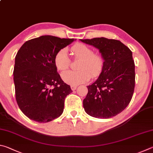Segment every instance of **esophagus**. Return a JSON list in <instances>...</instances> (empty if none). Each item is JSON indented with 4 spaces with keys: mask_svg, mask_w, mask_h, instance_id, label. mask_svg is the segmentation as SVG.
Instances as JSON below:
<instances>
[{
    "mask_svg": "<svg viewBox=\"0 0 153 153\" xmlns=\"http://www.w3.org/2000/svg\"><path fill=\"white\" fill-rule=\"evenodd\" d=\"M76 86H74V85H72V86L71 87V89L72 90V91H74V90H76Z\"/></svg>",
    "mask_w": 153,
    "mask_h": 153,
    "instance_id": "esophagus-1",
    "label": "esophagus"
}]
</instances>
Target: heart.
<instances>
[{"label": "heart", "mask_w": 153, "mask_h": 153, "mask_svg": "<svg viewBox=\"0 0 153 153\" xmlns=\"http://www.w3.org/2000/svg\"><path fill=\"white\" fill-rule=\"evenodd\" d=\"M75 58L80 59L77 71H66L62 74V79L67 84L77 85L84 83L91 79L97 78L101 74L104 66V60L98 53H93L90 47L83 44H76L71 48ZM54 64L58 71L68 69L71 64L68 52L65 48L58 51L54 56Z\"/></svg>", "instance_id": "1"}]
</instances>
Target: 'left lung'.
Here are the masks:
<instances>
[{"instance_id":"1","label":"left lung","mask_w":153,"mask_h":153,"mask_svg":"<svg viewBox=\"0 0 153 153\" xmlns=\"http://www.w3.org/2000/svg\"><path fill=\"white\" fill-rule=\"evenodd\" d=\"M100 50L103 71L83 100L85 111L97 118H110L124 110L132 100L135 86L132 52L119 40L105 37L81 39Z\"/></svg>"}]
</instances>
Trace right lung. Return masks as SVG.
Instances as JSON below:
<instances>
[{
    "label": "right lung",
    "mask_w": 153,
    "mask_h": 153,
    "mask_svg": "<svg viewBox=\"0 0 153 153\" xmlns=\"http://www.w3.org/2000/svg\"><path fill=\"white\" fill-rule=\"evenodd\" d=\"M74 40L42 36L27 41L17 52L13 71L16 101L29 119L45 123L62 114L72 90L60 78L53 60L58 51Z\"/></svg>",
    "instance_id": "right-lung-1"
}]
</instances>
